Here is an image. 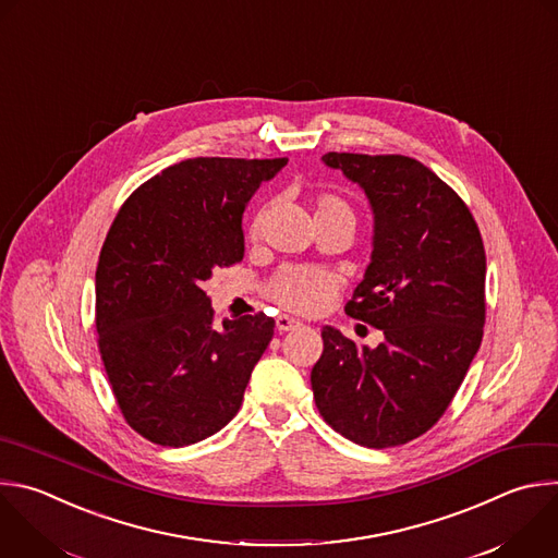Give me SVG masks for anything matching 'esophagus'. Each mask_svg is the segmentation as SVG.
Listing matches in <instances>:
<instances>
[{
  "instance_id": "34e87169",
  "label": "esophagus",
  "mask_w": 558,
  "mask_h": 558,
  "mask_svg": "<svg viewBox=\"0 0 558 558\" xmlns=\"http://www.w3.org/2000/svg\"><path fill=\"white\" fill-rule=\"evenodd\" d=\"M298 326H300V322L293 319V317H289V315H278V317H276V328H278L280 332L293 330V328H298Z\"/></svg>"
}]
</instances>
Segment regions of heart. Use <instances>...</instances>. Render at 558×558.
I'll return each mask as SVG.
<instances>
[{"instance_id": "b5f03b06", "label": "heart", "mask_w": 558, "mask_h": 558, "mask_svg": "<svg viewBox=\"0 0 558 558\" xmlns=\"http://www.w3.org/2000/svg\"><path fill=\"white\" fill-rule=\"evenodd\" d=\"M326 215H352V213L345 206V202H341L339 197L319 195L315 199V219L326 217ZM265 219H267V210H263L254 219V223L250 228V234L254 239L260 236ZM337 289H339V276H335L330 271L315 269V267H289L276 276V280L271 284V295L278 304L287 306L289 311L315 313L330 302V298L335 295Z\"/></svg>"}]
</instances>
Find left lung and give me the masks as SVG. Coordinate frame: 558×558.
Here are the masks:
<instances>
[{"mask_svg": "<svg viewBox=\"0 0 558 558\" xmlns=\"http://www.w3.org/2000/svg\"><path fill=\"white\" fill-rule=\"evenodd\" d=\"M322 161L373 210V254L345 313L384 330V341L356 345L324 326L313 399L356 445H405L445 414L480 350L484 243L464 202L418 159L326 153Z\"/></svg>", "mask_w": 558, "mask_h": 558, "instance_id": "left-lung-1", "label": "left lung"}]
</instances>
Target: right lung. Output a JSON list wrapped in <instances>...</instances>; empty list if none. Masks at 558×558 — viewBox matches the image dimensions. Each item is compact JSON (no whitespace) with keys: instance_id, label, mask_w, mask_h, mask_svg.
<instances>
[{"instance_id":"1","label":"right lung","mask_w":558,"mask_h":558,"mask_svg":"<svg viewBox=\"0 0 558 558\" xmlns=\"http://www.w3.org/2000/svg\"><path fill=\"white\" fill-rule=\"evenodd\" d=\"M287 166L278 159L191 157L120 208L96 269L98 348L126 423L161 447L210 438L239 412L276 322L223 319L204 284L245 256L243 213Z\"/></svg>"}]
</instances>
